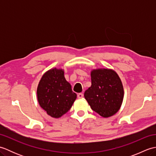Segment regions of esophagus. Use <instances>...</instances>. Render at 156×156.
Returning a JSON list of instances; mask_svg holds the SVG:
<instances>
[{
  "label": "esophagus",
  "mask_w": 156,
  "mask_h": 156,
  "mask_svg": "<svg viewBox=\"0 0 156 156\" xmlns=\"http://www.w3.org/2000/svg\"><path fill=\"white\" fill-rule=\"evenodd\" d=\"M83 97H84V94L82 93H78V98H82Z\"/></svg>",
  "instance_id": "esophagus-1"
}]
</instances>
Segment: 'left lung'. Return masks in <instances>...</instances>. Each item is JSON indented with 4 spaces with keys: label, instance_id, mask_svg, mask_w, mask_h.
Returning <instances> with one entry per match:
<instances>
[{
    "label": "left lung",
    "instance_id": "8db88e82",
    "mask_svg": "<svg viewBox=\"0 0 156 156\" xmlns=\"http://www.w3.org/2000/svg\"><path fill=\"white\" fill-rule=\"evenodd\" d=\"M91 87L84 92V98L91 108L102 117L114 115L121 107L124 97L122 82L111 69L98 68L90 73Z\"/></svg>",
    "mask_w": 156,
    "mask_h": 156
}]
</instances>
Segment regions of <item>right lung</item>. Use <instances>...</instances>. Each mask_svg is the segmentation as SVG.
<instances>
[{
  "label": "right lung",
  "mask_w": 156,
  "mask_h": 156,
  "mask_svg": "<svg viewBox=\"0 0 156 156\" xmlns=\"http://www.w3.org/2000/svg\"><path fill=\"white\" fill-rule=\"evenodd\" d=\"M40 107L53 118H59L67 112L77 95L66 81L64 71L56 68L49 69L42 76L37 89Z\"/></svg>",
  "instance_id": "1"
}]
</instances>
